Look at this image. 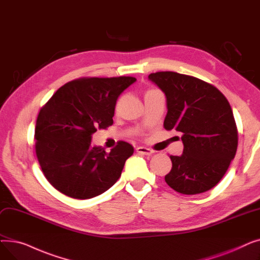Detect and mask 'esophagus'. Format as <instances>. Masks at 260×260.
<instances>
[{"label": "esophagus", "mask_w": 260, "mask_h": 260, "mask_svg": "<svg viewBox=\"0 0 260 260\" xmlns=\"http://www.w3.org/2000/svg\"><path fill=\"white\" fill-rule=\"evenodd\" d=\"M136 151H137V153L140 155H147V156L152 155L154 153V151H152L151 148L145 147V146H138L137 148H136Z\"/></svg>", "instance_id": "34e87169"}]
</instances>
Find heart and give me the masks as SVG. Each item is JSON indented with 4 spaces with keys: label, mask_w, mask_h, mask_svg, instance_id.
Listing matches in <instances>:
<instances>
[{
    "label": "heart",
    "mask_w": 260,
    "mask_h": 260,
    "mask_svg": "<svg viewBox=\"0 0 260 260\" xmlns=\"http://www.w3.org/2000/svg\"><path fill=\"white\" fill-rule=\"evenodd\" d=\"M148 91H149V90H148Z\"/></svg>",
    "instance_id": "obj_1"
}]
</instances>
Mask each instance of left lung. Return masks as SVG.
Wrapping results in <instances>:
<instances>
[{"label": "left lung", "instance_id": "left-lung-1", "mask_svg": "<svg viewBox=\"0 0 260 260\" xmlns=\"http://www.w3.org/2000/svg\"><path fill=\"white\" fill-rule=\"evenodd\" d=\"M148 79L167 97L163 126L182 135L183 153L171 156L173 167L166 182L185 195L207 192L221 180L237 151L238 133L229 101L195 77L159 72Z\"/></svg>", "mask_w": 260, "mask_h": 260}]
</instances>
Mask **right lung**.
I'll use <instances>...</instances> for the list:
<instances>
[{
    "mask_svg": "<svg viewBox=\"0 0 260 260\" xmlns=\"http://www.w3.org/2000/svg\"><path fill=\"white\" fill-rule=\"evenodd\" d=\"M133 77L82 78L68 82L41 108L35 129L36 153L48 182L62 194L89 199L120 178L134 147L124 141L106 153L92 146V134L114 123L119 95Z\"/></svg>",
    "mask_w": 260,
    "mask_h": 260,
    "instance_id": "1",
    "label": "right lung"
}]
</instances>
